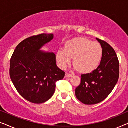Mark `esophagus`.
<instances>
[{
  "label": "esophagus",
  "instance_id": "obj_1",
  "mask_svg": "<svg viewBox=\"0 0 128 128\" xmlns=\"http://www.w3.org/2000/svg\"><path fill=\"white\" fill-rule=\"evenodd\" d=\"M72 76V74H69V73H65V77H66V78H71Z\"/></svg>",
  "mask_w": 128,
  "mask_h": 128
}]
</instances>
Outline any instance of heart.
Instances as JSON below:
<instances>
[{"label": "heart", "mask_w": 128, "mask_h": 128, "mask_svg": "<svg viewBox=\"0 0 128 128\" xmlns=\"http://www.w3.org/2000/svg\"><path fill=\"white\" fill-rule=\"evenodd\" d=\"M102 56V48L99 43L79 37L69 40L64 49H59L56 59L58 65L64 69L73 58L74 69L82 73L92 72L99 66Z\"/></svg>", "instance_id": "b5f03b06"}]
</instances>
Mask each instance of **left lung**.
I'll use <instances>...</instances> for the list:
<instances>
[{
  "mask_svg": "<svg viewBox=\"0 0 128 128\" xmlns=\"http://www.w3.org/2000/svg\"><path fill=\"white\" fill-rule=\"evenodd\" d=\"M102 48L100 64L92 73L82 74L81 83L75 90L78 100L87 105L104 100L118 82L119 61L115 50L106 41L96 38Z\"/></svg>",
  "mask_w": 128,
  "mask_h": 128,
  "instance_id": "8db88e82",
  "label": "left lung"
}]
</instances>
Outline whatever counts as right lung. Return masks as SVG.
<instances>
[{"label":"right lung","instance_id":"1","mask_svg":"<svg viewBox=\"0 0 128 128\" xmlns=\"http://www.w3.org/2000/svg\"><path fill=\"white\" fill-rule=\"evenodd\" d=\"M54 36L53 34H42L23 40L10 59V76L14 86L24 98L34 104L50 99L56 82L64 76L56 65L55 54L41 50Z\"/></svg>","mask_w":128,"mask_h":128}]
</instances>
